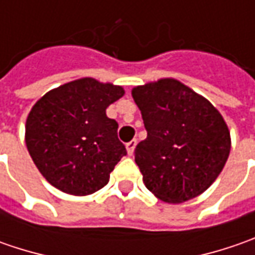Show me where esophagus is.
Listing matches in <instances>:
<instances>
[{
	"label": "esophagus",
	"instance_id": "obj_1",
	"mask_svg": "<svg viewBox=\"0 0 255 255\" xmlns=\"http://www.w3.org/2000/svg\"><path fill=\"white\" fill-rule=\"evenodd\" d=\"M136 144H137V142H136V140H130L129 143H126V149H128L129 156H132L133 153H134V147H136Z\"/></svg>",
	"mask_w": 255,
	"mask_h": 255
}]
</instances>
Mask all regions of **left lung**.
<instances>
[{
	"label": "left lung",
	"mask_w": 255,
	"mask_h": 255,
	"mask_svg": "<svg viewBox=\"0 0 255 255\" xmlns=\"http://www.w3.org/2000/svg\"><path fill=\"white\" fill-rule=\"evenodd\" d=\"M132 96L147 130L134 150L147 190L170 204L200 196L230 154V130L221 113L173 78L134 86Z\"/></svg>",
	"instance_id": "1"
}]
</instances>
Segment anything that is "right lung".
<instances>
[{
  "instance_id": "1",
  "label": "right lung",
  "mask_w": 255,
  "mask_h": 255,
  "mask_svg": "<svg viewBox=\"0 0 255 255\" xmlns=\"http://www.w3.org/2000/svg\"><path fill=\"white\" fill-rule=\"evenodd\" d=\"M123 95L122 86L81 78L35 103L25 123V143L48 183L72 196H88L108 184L126 149L106 108Z\"/></svg>"
}]
</instances>
